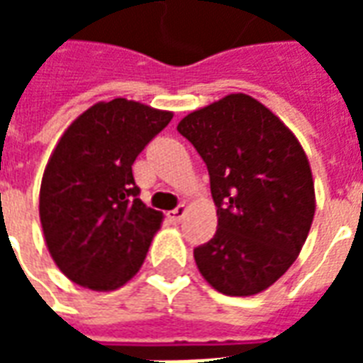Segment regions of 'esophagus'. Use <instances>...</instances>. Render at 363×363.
I'll use <instances>...</instances> for the list:
<instances>
[{
	"mask_svg": "<svg viewBox=\"0 0 363 363\" xmlns=\"http://www.w3.org/2000/svg\"><path fill=\"white\" fill-rule=\"evenodd\" d=\"M184 213H186V208H184V206H179V208H174L173 212H169L167 216H169V220H171V221L179 223V221L184 218Z\"/></svg>",
	"mask_w": 363,
	"mask_h": 363,
	"instance_id": "esophagus-1",
	"label": "esophagus"
}]
</instances>
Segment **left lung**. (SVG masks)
Masks as SVG:
<instances>
[{
	"label": "left lung",
	"mask_w": 363,
	"mask_h": 363,
	"mask_svg": "<svg viewBox=\"0 0 363 363\" xmlns=\"http://www.w3.org/2000/svg\"><path fill=\"white\" fill-rule=\"evenodd\" d=\"M177 130L210 173L218 231L194 249L204 280L225 296H255L286 274L315 216L311 167L272 111L233 93L190 112Z\"/></svg>",
	"instance_id": "left-lung-1"
}]
</instances>
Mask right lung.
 <instances>
[{"mask_svg": "<svg viewBox=\"0 0 363 363\" xmlns=\"http://www.w3.org/2000/svg\"><path fill=\"white\" fill-rule=\"evenodd\" d=\"M173 112L112 99L69 124L40 184V223L56 267L83 288L111 291L142 268L163 213L138 198L132 165Z\"/></svg>", "mask_w": 363, "mask_h": 363, "instance_id": "right-lung-1", "label": "right lung"}]
</instances>
